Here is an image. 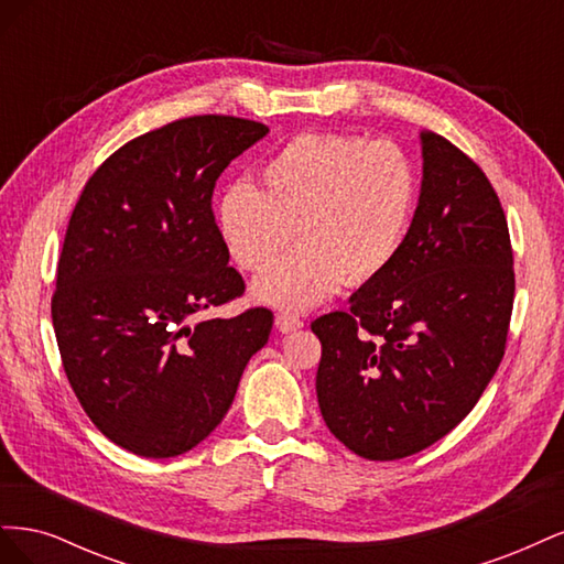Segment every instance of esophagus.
<instances>
[{"label": "esophagus", "mask_w": 564, "mask_h": 564, "mask_svg": "<svg viewBox=\"0 0 564 564\" xmlns=\"http://www.w3.org/2000/svg\"><path fill=\"white\" fill-rule=\"evenodd\" d=\"M275 324H278V329H280L282 334H289V332L301 329V327H303V319H299L296 315H289V313H278Z\"/></svg>", "instance_id": "34e87169"}]
</instances>
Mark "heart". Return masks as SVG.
I'll return each instance as SVG.
<instances>
[{
  "instance_id": "heart-1",
  "label": "heart",
  "mask_w": 564,
  "mask_h": 564,
  "mask_svg": "<svg viewBox=\"0 0 564 564\" xmlns=\"http://www.w3.org/2000/svg\"><path fill=\"white\" fill-rule=\"evenodd\" d=\"M261 187L235 183L218 202V228L242 270L268 268L253 296L284 311H308L340 284L379 280L412 228L419 174L392 141L352 133H301L261 169Z\"/></svg>"
}]
</instances>
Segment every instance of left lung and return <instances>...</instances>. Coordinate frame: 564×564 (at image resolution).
Listing matches in <instances>:
<instances>
[{"label": "left lung", "mask_w": 564, "mask_h": 564, "mask_svg": "<svg viewBox=\"0 0 564 564\" xmlns=\"http://www.w3.org/2000/svg\"><path fill=\"white\" fill-rule=\"evenodd\" d=\"M402 251L348 311L317 317V402L357 456L395 460L445 437L497 373L513 313L508 220L485 172L425 131Z\"/></svg>", "instance_id": "left-lung-1"}]
</instances>
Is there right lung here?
Instances as JSON below:
<instances>
[{"label": "right lung", "mask_w": 564, "mask_h": 564, "mask_svg": "<svg viewBox=\"0 0 564 564\" xmlns=\"http://www.w3.org/2000/svg\"><path fill=\"white\" fill-rule=\"evenodd\" d=\"M265 133L232 115L176 119L115 150L75 204L51 319L82 409L127 452L169 458L199 445L268 344V308L197 322L245 294L212 197Z\"/></svg>", "instance_id": "right-lung-1"}]
</instances>
